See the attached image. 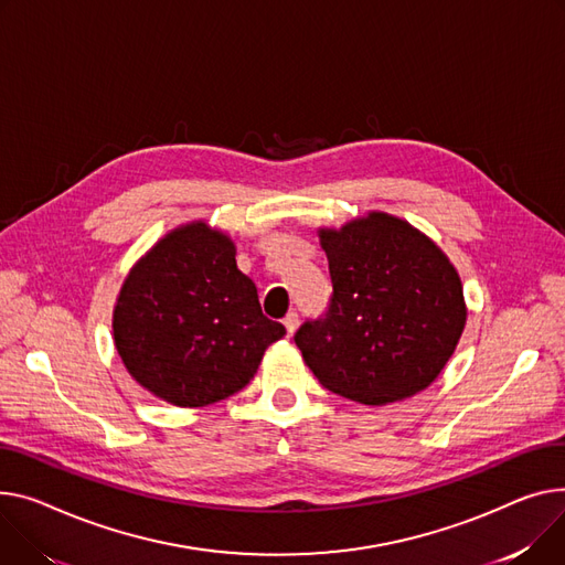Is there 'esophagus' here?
Returning a JSON list of instances; mask_svg holds the SVG:
<instances>
[{
  "label": "esophagus",
  "mask_w": 565,
  "mask_h": 565,
  "mask_svg": "<svg viewBox=\"0 0 565 565\" xmlns=\"http://www.w3.org/2000/svg\"><path fill=\"white\" fill-rule=\"evenodd\" d=\"M297 322H299V318H297V313H295V311H290V313L284 318V327H286V333H288V335H292V333H295Z\"/></svg>",
  "instance_id": "1"
}]
</instances>
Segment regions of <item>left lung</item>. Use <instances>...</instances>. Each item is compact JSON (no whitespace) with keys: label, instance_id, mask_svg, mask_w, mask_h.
Segmentation results:
<instances>
[{"label":"left lung","instance_id":"left-lung-1","mask_svg":"<svg viewBox=\"0 0 565 565\" xmlns=\"http://www.w3.org/2000/svg\"><path fill=\"white\" fill-rule=\"evenodd\" d=\"M318 236L333 292L327 313L295 333L318 382L372 406L425 391L466 327L457 268L431 238L382 211Z\"/></svg>","mask_w":565,"mask_h":565}]
</instances>
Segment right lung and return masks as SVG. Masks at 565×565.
Here are the masks:
<instances>
[{"label":"right lung","mask_w":565,"mask_h":565,"mask_svg":"<svg viewBox=\"0 0 565 565\" xmlns=\"http://www.w3.org/2000/svg\"><path fill=\"white\" fill-rule=\"evenodd\" d=\"M284 333L238 270L234 241L204 220L181 224L149 249L113 309V341L131 377L188 408L245 388Z\"/></svg>","instance_id":"obj_1"}]
</instances>
